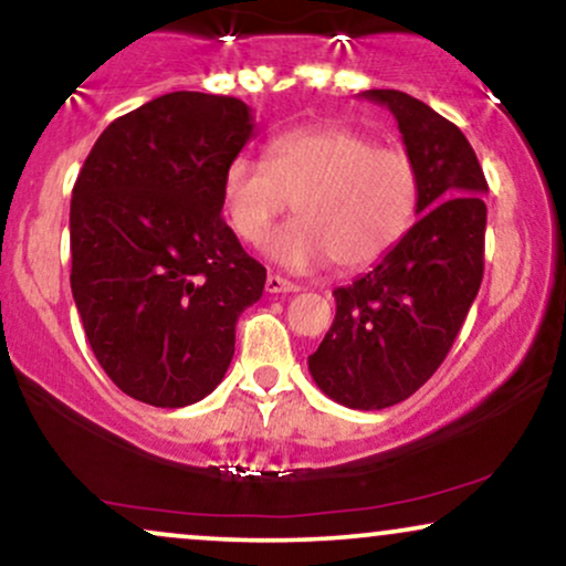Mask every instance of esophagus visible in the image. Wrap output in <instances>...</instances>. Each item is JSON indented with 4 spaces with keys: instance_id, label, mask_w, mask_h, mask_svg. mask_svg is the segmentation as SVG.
<instances>
[{
    "instance_id": "1",
    "label": "esophagus",
    "mask_w": 566,
    "mask_h": 566,
    "mask_svg": "<svg viewBox=\"0 0 566 566\" xmlns=\"http://www.w3.org/2000/svg\"><path fill=\"white\" fill-rule=\"evenodd\" d=\"M297 290H301V284L290 282V279H284L279 274L265 276V292H271V295H276V292H297Z\"/></svg>"
}]
</instances>
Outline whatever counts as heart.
<instances>
[{"instance_id": "obj_1", "label": "heart", "mask_w": 566, "mask_h": 566, "mask_svg": "<svg viewBox=\"0 0 566 566\" xmlns=\"http://www.w3.org/2000/svg\"><path fill=\"white\" fill-rule=\"evenodd\" d=\"M221 200L231 229L250 244H261L292 206L297 221L269 244L274 261L360 271L411 229L419 171L403 149L377 147L356 128H301L271 142L265 160L231 158Z\"/></svg>"}]
</instances>
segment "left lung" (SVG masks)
<instances>
[{
  "mask_svg": "<svg viewBox=\"0 0 566 566\" xmlns=\"http://www.w3.org/2000/svg\"><path fill=\"white\" fill-rule=\"evenodd\" d=\"M360 97L398 120L419 171V218L371 271L335 290V322L308 356V369L337 403L379 411L438 371L478 297L488 181L461 128L430 105L395 88Z\"/></svg>",
  "mask_w": 566,
  "mask_h": 566,
  "instance_id": "left-lung-1",
  "label": "left lung"
}]
</instances>
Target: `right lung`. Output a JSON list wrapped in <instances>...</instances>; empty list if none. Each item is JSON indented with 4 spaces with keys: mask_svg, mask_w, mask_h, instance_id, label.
Returning a JSON list of instances; mask_svg holds the SVG:
<instances>
[{
    "mask_svg": "<svg viewBox=\"0 0 566 566\" xmlns=\"http://www.w3.org/2000/svg\"><path fill=\"white\" fill-rule=\"evenodd\" d=\"M237 97L171 92L115 118L71 200V290L118 390L158 408L216 390L265 269L221 218V176L253 136Z\"/></svg>",
    "mask_w": 566,
    "mask_h": 566,
    "instance_id": "right-lung-1",
    "label": "right lung"
}]
</instances>
